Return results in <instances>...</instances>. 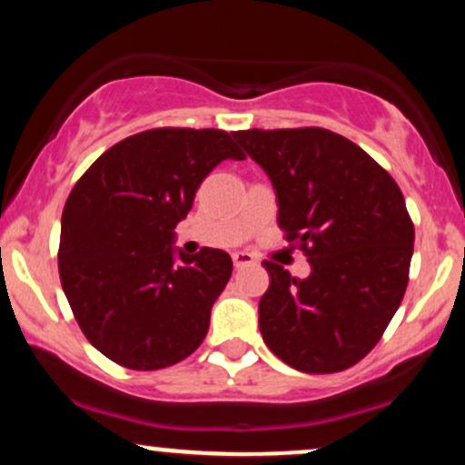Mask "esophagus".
I'll return each mask as SVG.
<instances>
[{
  "label": "esophagus",
  "mask_w": 465,
  "mask_h": 465,
  "mask_svg": "<svg viewBox=\"0 0 465 465\" xmlns=\"http://www.w3.org/2000/svg\"><path fill=\"white\" fill-rule=\"evenodd\" d=\"M251 264H255V258L251 253H244V251L233 253V266H236V269H244V266H251Z\"/></svg>",
  "instance_id": "1"
}]
</instances>
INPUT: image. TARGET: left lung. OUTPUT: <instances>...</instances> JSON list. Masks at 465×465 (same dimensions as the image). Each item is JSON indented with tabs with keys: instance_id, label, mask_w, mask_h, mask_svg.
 I'll list each match as a JSON object with an SVG mask.
<instances>
[{
	"instance_id": "1",
	"label": "left lung",
	"mask_w": 465,
	"mask_h": 465,
	"mask_svg": "<svg viewBox=\"0 0 465 465\" xmlns=\"http://www.w3.org/2000/svg\"><path fill=\"white\" fill-rule=\"evenodd\" d=\"M277 194V223L311 262L306 280L269 262L260 332L277 359L306 373L356 365L381 341L409 284L415 229L391 174L319 126L236 131Z\"/></svg>"
}]
</instances>
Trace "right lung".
<instances>
[{"mask_svg": "<svg viewBox=\"0 0 465 465\" xmlns=\"http://www.w3.org/2000/svg\"><path fill=\"white\" fill-rule=\"evenodd\" d=\"M223 159H244L218 129L142 131L117 142L69 192L58 273L74 317L95 350L137 371L188 359L232 277V258L179 251L174 227Z\"/></svg>", "mask_w": 465, "mask_h": 465, "instance_id": "add662e5", "label": "right lung"}]
</instances>
